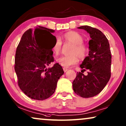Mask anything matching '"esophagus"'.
Here are the masks:
<instances>
[{
	"instance_id": "obj_1",
	"label": "esophagus",
	"mask_w": 126,
	"mask_h": 126,
	"mask_svg": "<svg viewBox=\"0 0 126 126\" xmlns=\"http://www.w3.org/2000/svg\"><path fill=\"white\" fill-rule=\"evenodd\" d=\"M68 70V68H65V67H63V71H64L65 73H66V72Z\"/></svg>"
}]
</instances>
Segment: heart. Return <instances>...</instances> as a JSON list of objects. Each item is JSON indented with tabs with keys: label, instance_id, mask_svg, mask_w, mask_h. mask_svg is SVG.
<instances>
[{
	"label": "heart",
	"instance_id": "b5f03b06",
	"mask_svg": "<svg viewBox=\"0 0 126 126\" xmlns=\"http://www.w3.org/2000/svg\"><path fill=\"white\" fill-rule=\"evenodd\" d=\"M63 38L66 43L73 44L70 53L71 55L62 56L57 59V62L64 67H69L70 66L77 64L78 62V58H83L87 53V48L82 43L83 38L81 35L76 32H68L63 36ZM62 46V40L57 38L52 47V50L56 55L60 52Z\"/></svg>",
	"mask_w": 126,
	"mask_h": 126
}]
</instances>
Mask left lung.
<instances>
[{"instance_id":"left-lung-1","label":"left lung","mask_w":126,"mask_h":126,"mask_svg":"<svg viewBox=\"0 0 126 126\" xmlns=\"http://www.w3.org/2000/svg\"><path fill=\"white\" fill-rule=\"evenodd\" d=\"M78 28L86 31L91 38L89 41V55L80 65L82 71L87 69L88 72L87 76L77 73L73 88L77 95L89 98L99 94L110 80L111 52L108 39L100 30L87 25Z\"/></svg>"}]
</instances>
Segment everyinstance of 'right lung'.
Returning a JSON list of instances; mask_svg holds the SVG:
<instances>
[{"label": "right lung", "instance_id": "1", "mask_svg": "<svg viewBox=\"0 0 126 126\" xmlns=\"http://www.w3.org/2000/svg\"><path fill=\"white\" fill-rule=\"evenodd\" d=\"M55 31L42 26L29 29L23 33L16 48L14 68L18 84L30 98L44 100L54 93L57 82L64 74L59 63L47 68L54 61L52 47ZM52 36V41L49 37Z\"/></svg>", "mask_w": 126, "mask_h": 126}]
</instances>
